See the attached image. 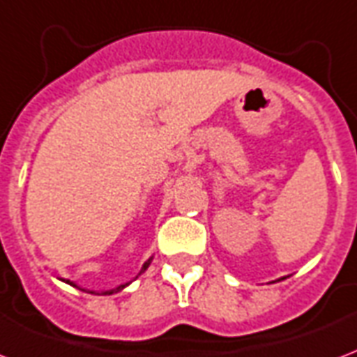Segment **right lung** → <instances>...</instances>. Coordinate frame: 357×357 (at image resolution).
Instances as JSON below:
<instances>
[{"mask_svg": "<svg viewBox=\"0 0 357 357\" xmlns=\"http://www.w3.org/2000/svg\"><path fill=\"white\" fill-rule=\"evenodd\" d=\"M150 261H152V258H150L149 261H144V265H143V269H141V273H143V271H146V267H149V265H150ZM67 282H69V280H67ZM73 286H75V284H73ZM126 286H128V284H122V286H118V288H114V290H107V291H103V296H111V294H114V291L124 290Z\"/></svg>", "mask_w": 357, "mask_h": 357, "instance_id": "1", "label": "right lung"}]
</instances>
